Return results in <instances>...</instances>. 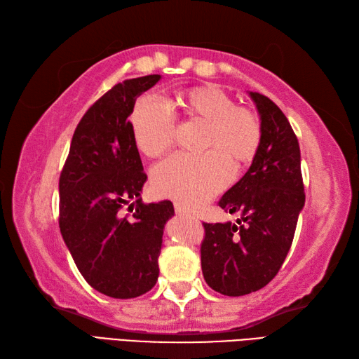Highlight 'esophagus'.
I'll list each match as a JSON object with an SVG mask.
<instances>
[{
  "instance_id": "34e87169",
  "label": "esophagus",
  "mask_w": 359,
  "mask_h": 359,
  "mask_svg": "<svg viewBox=\"0 0 359 359\" xmlns=\"http://www.w3.org/2000/svg\"><path fill=\"white\" fill-rule=\"evenodd\" d=\"M175 213L178 216H190V213L187 212L186 208H182L180 204H175Z\"/></svg>"
}]
</instances>
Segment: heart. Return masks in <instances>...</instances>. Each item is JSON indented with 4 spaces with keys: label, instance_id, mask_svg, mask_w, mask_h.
<instances>
[{
    "label": "heart",
    "instance_id": "1",
    "mask_svg": "<svg viewBox=\"0 0 359 359\" xmlns=\"http://www.w3.org/2000/svg\"><path fill=\"white\" fill-rule=\"evenodd\" d=\"M178 108L186 117L207 123L204 155H173L154 169L156 194L198 208L229 184L231 163L236 169L248 164L259 151L262 128L247 108L236 107L229 94L215 85H199L178 95ZM130 129L140 152L163 155L173 143L175 117L155 95L140 97L130 112Z\"/></svg>",
    "mask_w": 359,
    "mask_h": 359
}]
</instances>
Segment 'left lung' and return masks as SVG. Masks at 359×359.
Wrapping results in <instances>:
<instances>
[{
  "label": "left lung",
  "mask_w": 359,
  "mask_h": 359,
  "mask_svg": "<svg viewBox=\"0 0 359 359\" xmlns=\"http://www.w3.org/2000/svg\"><path fill=\"white\" fill-rule=\"evenodd\" d=\"M262 128L247 173L219 207L241 213L231 222L204 224L201 266L216 292L239 297L266 286L282 268L304 205L300 146L285 114L266 95L250 91Z\"/></svg>",
  "instance_id": "obj_1"
}]
</instances>
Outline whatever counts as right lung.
<instances>
[{
	"label": "right lung",
	"mask_w": 359,
	"mask_h": 359,
	"mask_svg": "<svg viewBox=\"0 0 359 359\" xmlns=\"http://www.w3.org/2000/svg\"><path fill=\"white\" fill-rule=\"evenodd\" d=\"M160 74L129 79L103 94L74 130L59 178V229L95 291L134 299L158 280L170 201L144 204L147 180L128 117Z\"/></svg>",
	"instance_id": "1"
}]
</instances>
